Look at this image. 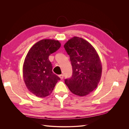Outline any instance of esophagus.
Listing matches in <instances>:
<instances>
[{
	"instance_id": "34e87169",
	"label": "esophagus",
	"mask_w": 129,
	"mask_h": 129,
	"mask_svg": "<svg viewBox=\"0 0 129 129\" xmlns=\"http://www.w3.org/2000/svg\"><path fill=\"white\" fill-rule=\"evenodd\" d=\"M58 76L60 77L61 80H62L63 79V74H61V75H59V76Z\"/></svg>"
}]
</instances>
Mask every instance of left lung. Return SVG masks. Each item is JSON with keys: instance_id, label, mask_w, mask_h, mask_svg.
<instances>
[{"instance_id": "8db88e82", "label": "left lung", "mask_w": 129, "mask_h": 129, "mask_svg": "<svg viewBox=\"0 0 129 129\" xmlns=\"http://www.w3.org/2000/svg\"><path fill=\"white\" fill-rule=\"evenodd\" d=\"M73 68L72 76L65 83L73 93L84 96L97 88L102 75V67L94 47L83 39L74 37L64 45Z\"/></svg>"}]
</instances>
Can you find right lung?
I'll list each match as a JSON object with an SVG mask.
<instances>
[{"instance_id":"1","label":"right lung","mask_w":129,"mask_h":129,"mask_svg":"<svg viewBox=\"0 0 129 129\" xmlns=\"http://www.w3.org/2000/svg\"><path fill=\"white\" fill-rule=\"evenodd\" d=\"M61 47L58 40L43 39L34 44L27 53L23 65V77L26 86L39 97L49 95L60 80L52 72L49 56Z\"/></svg>"}]
</instances>
